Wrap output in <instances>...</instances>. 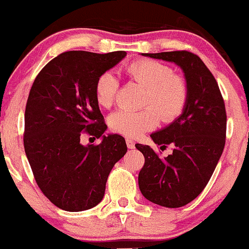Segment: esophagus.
Returning <instances> with one entry per match:
<instances>
[{"label":"esophagus","instance_id":"esophagus-1","mask_svg":"<svg viewBox=\"0 0 249 249\" xmlns=\"http://www.w3.org/2000/svg\"><path fill=\"white\" fill-rule=\"evenodd\" d=\"M126 145L129 149H133V147H135V142H133L132 139L126 138Z\"/></svg>","mask_w":249,"mask_h":249}]
</instances>
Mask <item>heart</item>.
Segmentation results:
<instances>
[{
	"instance_id": "heart-1",
	"label": "heart",
	"mask_w": 249,
	"mask_h": 249,
	"mask_svg": "<svg viewBox=\"0 0 249 249\" xmlns=\"http://www.w3.org/2000/svg\"><path fill=\"white\" fill-rule=\"evenodd\" d=\"M124 75L144 87L139 111L120 110L110 117L114 132L136 138L155 129L160 123L173 122L184 111L189 98V85L182 74L174 73L169 65L152 59H139L124 68ZM118 80L111 73L99 75L94 85L95 100L104 108L114 104Z\"/></svg>"
}]
</instances>
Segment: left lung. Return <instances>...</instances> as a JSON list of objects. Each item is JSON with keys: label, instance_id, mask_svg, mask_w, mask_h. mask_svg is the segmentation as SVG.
Here are the masks:
<instances>
[{"label": "left lung", "instance_id": "8db88e82", "mask_svg": "<svg viewBox=\"0 0 249 249\" xmlns=\"http://www.w3.org/2000/svg\"><path fill=\"white\" fill-rule=\"evenodd\" d=\"M175 62L184 72L189 98L181 116L150 137L160 150L173 146L162 158L149 145L136 144L145 163L139 171V189L146 200L178 208L195 200L208 184L226 143L225 100L214 75L196 54L188 51L144 53Z\"/></svg>", "mask_w": 249, "mask_h": 249}]
</instances>
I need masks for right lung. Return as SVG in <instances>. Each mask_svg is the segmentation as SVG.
I'll use <instances>...</instances> for the list:
<instances>
[{
    "mask_svg": "<svg viewBox=\"0 0 249 249\" xmlns=\"http://www.w3.org/2000/svg\"><path fill=\"white\" fill-rule=\"evenodd\" d=\"M125 55L124 51L64 52L32 85L24 112V151L41 191L60 209L83 212L97 206L112 168L126 154L122 136H102L107 126L94 95L99 75ZM83 134L103 141L84 147Z\"/></svg>",
    "mask_w": 249,
    "mask_h": 249,
    "instance_id": "obj_1",
    "label": "right lung"
}]
</instances>
